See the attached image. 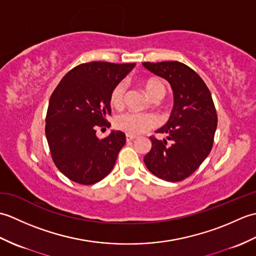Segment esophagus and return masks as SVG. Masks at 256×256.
<instances>
[{
  "label": "esophagus",
  "instance_id": "1",
  "mask_svg": "<svg viewBox=\"0 0 256 256\" xmlns=\"http://www.w3.org/2000/svg\"><path fill=\"white\" fill-rule=\"evenodd\" d=\"M136 138V136H134V135H130V134H126V142H131V140Z\"/></svg>",
  "mask_w": 256,
  "mask_h": 256
}]
</instances>
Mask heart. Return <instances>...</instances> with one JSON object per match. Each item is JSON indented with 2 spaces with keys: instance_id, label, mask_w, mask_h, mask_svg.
I'll return each instance as SVG.
<instances>
[{
  "instance_id": "obj_1",
  "label": "heart",
  "mask_w": 256,
  "mask_h": 256,
  "mask_svg": "<svg viewBox=\"0 0 256 256\" xmlns=\"http://www.w3.org/2000/svg\"><path fill=\"white\" fill-rule=\"evenodd\" d=\"M145 91L152 99L157 96H164L165 86L157 79H150L145 82ZM125 92H126V84L120 81L113 86L110 94L111 104L120 108L123 106ZM156 118L150 113H138V112H125L118 116L116 120V126L121 131L130 135H138L145 133L148 130L156 126Z\"/></svg>"
}]
</instances>
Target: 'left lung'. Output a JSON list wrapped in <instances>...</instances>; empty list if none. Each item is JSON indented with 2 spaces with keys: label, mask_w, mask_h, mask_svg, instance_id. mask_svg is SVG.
Here are the masks:
<instances>
[{
  "label": "left lung",
  "mask_w": 256,
  "mask_h": 256,
  "mask_svg": "<svg viewBox=\"0 0 256 256\" xmlns=\"http://www.w3.org/2000/svg\"><path fill=\"white\" fill-rule=\"evenodd\" d=\"M143 66L166 79L174 92L170 120L156 131L167 138H150L152 150L144 162L156 177L172 182L184 180L202 164L214 145L218 124L214 100L200 76L182 62H143Z\"/></svg>",
  "instance_id": "8db88e82"
}]
</instances>
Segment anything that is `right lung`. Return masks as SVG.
Listing matches in <instances>:
<instances>
[{"label": "right lung", "instance_id": "1", "mask_svg": "<svg viewBox=\"0 0 256 256\" xmlns=\"http://www.w3.org/2000/svg\"><path fill=\"white\" fill-rule=\"evenodd\" d=\"M135 64L91 62L70 70L54 90L48 104L45 133L52 160L70 180L94 184L116 164L125 134L112 131L99 140L96 128L106 126L113 86Z\"/></svg>", "mask_w": 256, "mask_h": 256}]
</instances>
